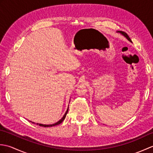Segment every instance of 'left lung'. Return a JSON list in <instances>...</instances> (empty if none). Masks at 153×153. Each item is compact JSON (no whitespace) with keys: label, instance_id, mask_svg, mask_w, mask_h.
Here are the masks:
<instances>
[{"label":"left lung","instance_id":"obj_1","mask_svg":"<svg viewBox=\"0 0 153 153\" xmlns=\"http://www.w3.org/2000/svg\"><path fill=\"white\" fill-rule=\"evenodd\" d=\"M116 32H117V33H120V34H121V35H122L123 36H124V37H125L127 39H128L129 41H130L131 43H132V42H131V40L130 39V38L129 37V36H128V34L126 33L125 32L122 31H117Z\"/></svg>","mask_w":153,"mask_h":153}]
</instances>
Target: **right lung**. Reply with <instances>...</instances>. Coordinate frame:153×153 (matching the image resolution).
Returning a JSON list of instances; mask_svg holds the SVG:
<instances>
[{"label": "right lung", "instance_id": "1", "mask_svg": "<svg viewBox=\"0 0 153 153\" xmlns=\"http://www.w3.org/2000/svg\"><path fill=\"white\" fill-rule=\"evenodd\" d=\"M68 106H69V105H68ZM68 108H69V107H68V108H67V110L66 111V112H65V114H64V115L63 116V117L59 121H58L57 122H56V123H53V124H49V125H47V124H42V123H37V125H39V126H42V127H45V128H46V127H52V126H57V125H58V124H60V123H61L63 121H64V120L65 119V118H66V114H68ZM31 122H32V123H35L34 122H31V121H30Z\"/></svg>", "mask_w": 153, "mask_h": 153}]
</instances>
